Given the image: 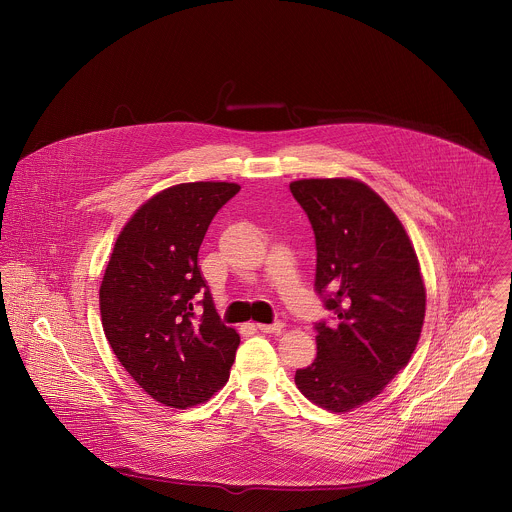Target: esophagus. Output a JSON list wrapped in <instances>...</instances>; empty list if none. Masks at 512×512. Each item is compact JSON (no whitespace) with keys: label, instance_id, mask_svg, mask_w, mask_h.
<instances>
[{"label":"esophagus","instance_id":"esophagus-1","mask_svg":"<svg viewBox=\"0 0 512 512\" xmlns=\"http://www.w3.org/2000/svg\"><path fill=\"white\" fill-rule=\"evenodd\" d=\"M258 330L264 332V334H282L284 324H280V322H276V324H258Z\"/></svg>","mask_w":512,"mask_h":512}]
</instances>
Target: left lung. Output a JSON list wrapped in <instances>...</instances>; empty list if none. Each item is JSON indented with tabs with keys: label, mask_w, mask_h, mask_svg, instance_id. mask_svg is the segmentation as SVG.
Returning <instances> with one entry per match:
<instances>
[{
	"label": "left lung",
	"mask_w": 512,
	"mask_h": 512,
	"mask_svg": "<svg viewBox=\"0 0 512 512\" xmlns=\"http://www.w3.org/2000/svg\"><path fill=\"white\" fill-rule=\"evenodd\" d=\"M290 190L316 236V292L334 324L316 322L318 357L296 371L316 405L345 413L377 397L409 363L425 320V286L395 212L353 178H304Z\"/></svg>",
	"instance_id": "obj_1"
}]
</instances>
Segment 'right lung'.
<instances>
[{
	"label": "right lung",
	"mask_w": 512,
	"mask_h": 512,
	"mask_svg": "<svg viewBox=\"0 0 512 512\" xmlns=\"http://www.w3.org/2000/svg\"><path fill=\"white\" fill-rule=\"evenodd\" d=\"M234 182H184L147 200L121 230L99 290L105 336L129 375L159 403L208 401L240 343L216 314L198 266L214 214Z\"/></svg>",
	"instance_id": "1"
}]
</instances>
